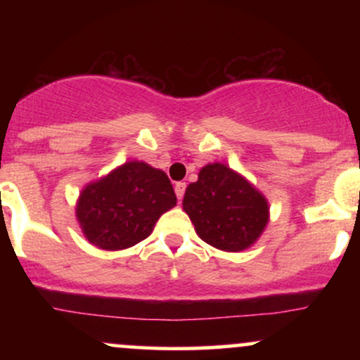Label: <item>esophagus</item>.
<instances>
[{"label": "esophagus", "mask_w": 360, "mask_h": 360, "mask_svg": "<svg viewBox=\"0 0 360 360\" xmlns=\"http://www.w3.org/2000/svg\"><path fill=\"white\" fill-rule=\"evenodd\" d=\"M174 191H176V196H177V200H183V196H184V191H186V183H176V186H174Z\"/></svg>", "instance_id": "esophagus-1"}]
</instances>
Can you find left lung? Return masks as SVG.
Returning <instances> with one entry per match:
<instances>
[{
	"label": "left lung",
	"instance_id": "obj_1",
	"mask_svg": "<svg viewBox=\"0 0 360 360\" xmlns=\"http://www.w3.org/2000/svg\"><path fill=\"white\" fill-rule=\"evenodd\" d=\"M183 210L201 240L223 252H242L269 223V201L240 172L210 162L186 188Z\"/></svg>",
	"mask_w": 360,
	"mask_h": 360
}]
</instances>
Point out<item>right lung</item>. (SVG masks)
I'll return each mask as SVG.
<instances>
[{"instance_id": "1", "label": "right lung", "mask_w": 360, "mask_h": 360, "mask_svg": "<svg viewBox=\"0 0 360 360\" xmlns=\"http://www.w3.org/2000/svg\"><path fill=\"white\" fill-rule=\"evenodd\" d=\"M176 203L166 172L143 160H128L82 188L76 218L86 240L115 252L147 238Z\"/></svg>"}]
</instances>
